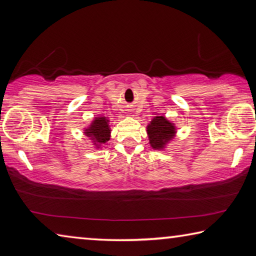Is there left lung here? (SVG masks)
<instances>
[{"label": "left lung", "mask_w": 256, "mask_h": 256, "mask_svg": "<svg viewBox=\"0 0 256 256\" xmlns=\"http://www.w3.org/2000/svg\"><path fill=\"white\" fill-rule=\"evenodd\" d=\"M149 144L154 150L166 149L168 144L176 138V125L165 116H155L146 128Z\"/></svg>", "instance_id": "obj_1"}]
</instances>
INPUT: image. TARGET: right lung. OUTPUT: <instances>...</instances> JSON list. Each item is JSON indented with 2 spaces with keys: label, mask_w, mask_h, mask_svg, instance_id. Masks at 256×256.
Masks as SVG:
<instances>
[{
  "label": "right lung",
  "mask_w": 256,
  "mask_h": 256,
  "mask_svg": "<svg viewBox=\"0 0 256 256\" xmlns=\"http://www.w3.org/2000/svg\"><path fill=\"white\" fill-rule=\"evenodd\" d=\"M83 133L92 141L93 147L101 149L110 140V120L106 116H96L84 128Z\"/></svg>",
  "instance_id": "right-lung-1"
}]
</instances>
